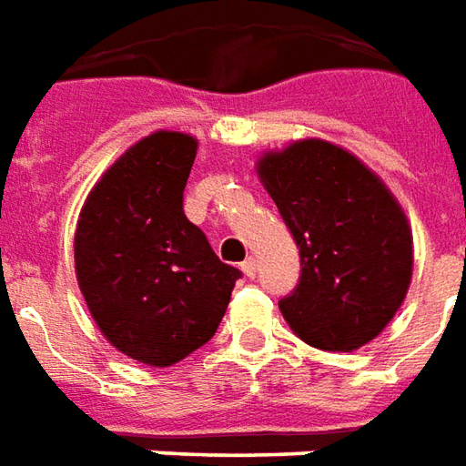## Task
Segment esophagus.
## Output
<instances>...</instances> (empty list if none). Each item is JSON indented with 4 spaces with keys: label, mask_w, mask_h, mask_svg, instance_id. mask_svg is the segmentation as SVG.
<instances>
[{
    "label": "esophagus",
    "mask_w": 466,
    "mask_h": 466,
    "mask_svg": "<svg viewBox=\"0 0 466 466\" xmlns=\"http://www.w3.org/2000/svg\"><path fill=\"white\" fill-rule=\"evenodd\" d=\"M240 270H243L248 279H253V276H256V270H258V266H256V258H253V256H248V258L240 263Z\"/></svg>",
    "instance_id": "34e87169"
}]
</instances>
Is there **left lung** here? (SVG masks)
I'll return each mask as SVG.
<instances>
[{
    "label": "left lung",
    "mask_w": 466,
    "mask_h": 466,
    "mask_svg": "<svg viewBox=\"0 0 466 466\" xmlns=\"http://www.w3.org/2000/svg\"><path fill=\"white\" fill-rule=\"evenodd\" d=\"M263 186L299 246L301 276L279 301L306 344L354 351L381 333L411 280L407 216L361 160L301 140L258 163Z\"/></svg>",
    "instance_id": "left-lung-1"
}]
</instances>
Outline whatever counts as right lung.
Listing matches in <instances>:
<instances>
[{"mask_svg": "<svg viewBox=\"0 0 466 466\" xmlns=\"http://www.w3.org/2000/svg\"><path fill=\"white\" fill-rule=\"evenodd\" d=\"M198 143L153 133L92 187L75 236V268L92 319L117 351L173 366L208 344L240 270L218 258L183 210Z\"/></svg>", "mask_w": 466, "mask_h": 466, "instance_id": "right-lung-1", "label": "right lung"}]
</instances>
